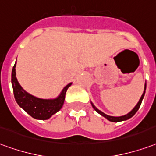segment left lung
<instances>
[{
  "label": "left lung",
  "instance_id": "8db88e82",
  "mask_svg": "<svg viewBox=\"0 0 156 156\" xmlns=\"http://www.w3.org/2000/svg\"><path fill=\"white\" fill-rule=\"evenodd\" d=\"M146 84L145 85V91H144V93H143V94L141 95V97H140V98L139 101H138V103L136 104V106L134 107L133 109L129 112V113H127L126 115H124V116H108V115H107V114L103 113L102 112H101L100 110H98L97 107L94 106V105L92 103V106H93V109L97 112H98L100 115H101L102 116H104L105 118H107V120H109L110 122H122V121H126V120H128L130 119L131 117H132V116L135 115V114L136 113V112L138 110H139L140 107V104H141V101H142L143 100V98H144V96H145V93H146Z\"/></svg>",
  "mask_w": 156,
  "mask_h": 156
}]
</instances>
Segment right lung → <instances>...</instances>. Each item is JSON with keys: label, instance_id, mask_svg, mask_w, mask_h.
<instances>
[{"label": "right lung", "instance_id": "right-lung-1", "mask_svg": "<svg viewBox=\"0 0 156 156\" xmlns=\"http://www.w3.org/2000/svg\"><path fill=\"white\" fill-rule=\"evenodd\" d=\"M16 63L11 73V83L13 87L15 99L20 107L30 115L33 118L38 120H47L54 114L58 112L63 107L65 94L68 88L71 86L69 83L63 87L59 96L55 99H41L31 95L23 89L16 77Z\"/></svg>", "mask_w": 156, "mask_h": 156}]
</instances>
